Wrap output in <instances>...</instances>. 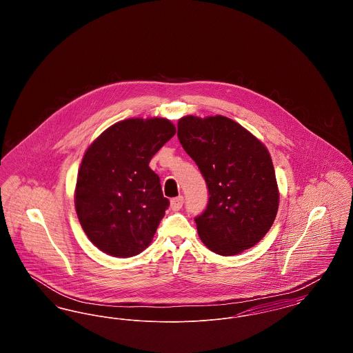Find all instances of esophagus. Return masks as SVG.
<instances>
[{
    "label": "esophagus",
    "instance_id": "34e87169",
    "mask_svg": "<svg viewBox=\"0 0 353 353\" xmlns=\"http://www.w3.org/2000/svg\"><path fill=\"white\" fill-rule=\"evenodd\" d=\"M183 203H184V199L180 196V197H176V199H172L170 200V209L172 210H180L183 208Z\"/></svg>",
    "mask_w": 353,
    "mask_h": 353
}]
</instances>
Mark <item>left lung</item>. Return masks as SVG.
Listing matches in <instances>:
<instances>
[{"label": "left lung", "mask_w": 353, "mask_h": 353, "mask_svg": "<svg viewBox=\"0 0 353 353\" xmlns=\"http://www.w3.org/2000/svg\"><path fill=\"white\" fill-rule=\"evenodd\" d=\"M177 136L209 189L196 219L202 243L230 256L255 246L272 226L279 189L266 145L234 120L216 115L179 119Z\"/></svg>", "instance_id": "8db88e82"}]
</instances>
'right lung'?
Instances as JSON below:
<instances>
[{
  "label": "right lung",
  "mask_w": 353,
  "mask_h": 353,
  "mask_svg": "<svg viewBox=\"0 0 353 353\" xmlns=\"http://www.w3.org/2000/svg\"><path fill=\"white\" fill-rule=\"evenodd\" d=\"M174 134L168 119H125L84 152L74 203L84 233L101 252L128 258L151 245L169 201L150 161Z\"/></svg>",
  "instance_id": "right-lung-1"
}]
</instances>
